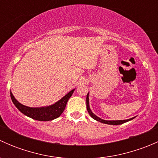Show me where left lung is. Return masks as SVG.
<instances>
[{
    "instance_id": "1",
    "label": "left lung",
    "mask_w": 158,
    "mask_h": 158,
    "mask_svg": "<svg viewBox=\"0 0 158 158\" xmlns=\"http://www.w3.org/2000/svg\"><path fill=\"white\" fill-rule=\"evenodd\" d=\"M89 93L87 94V96H86V108L87 110H88V112L89 114H90L91 117L93 119L95 120L98 121V122H102V123H104V124H107V125H122V124L125 123V122H129V121L132 120V119L135 118V117L131 118H129L127 119V120H117V121H107V120H104V119H102L100 118H98V116L95 115L93 112L92 111V110L90 109V107H89Z\"/></svg>"
}]
</instances>
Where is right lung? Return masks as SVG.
<instances>
[{
    "label": "right lung",
    "instance_id": "obj_1",
    "mask_svg": "<svg viewBox=\"0 0 158 158\" xmlns=\"http://www.w3.org/2000/svg\"><path fill=\"white\" fill-rule=\"evenodd\" d=\"M74 90L75 89L70 91L61 99H60L54 104L40 108H32L23 106L14 98L12 92H10V97L14 106L23 114L31 118L35 119V120L47 122V121L53 120V119L56 118L61 115V114L63 112L65 108H66L68 100L72 96Z\"/></svg>",
    "mask_w": 158,
    "mask_h": 158
}]
</instances>
